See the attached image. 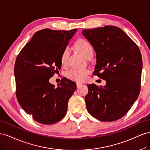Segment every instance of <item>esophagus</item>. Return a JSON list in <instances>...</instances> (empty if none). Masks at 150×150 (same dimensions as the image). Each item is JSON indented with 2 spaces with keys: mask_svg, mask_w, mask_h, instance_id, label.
<instances>
[{
  "mask_svg": "<svg viewBox=\"0 0 150 150\" xmlns=\"http://www.w3.org/2000/svg\"><path fill=\"white\" fill-rule=\"evenodd\" d=\"M82 85L83 84L81 83H76V87L79 88V87H80L81 86V85Z\"/></svg>",
  "mask_w": 150,
  "mask_h": 150,
  "instance_id": "34e87169",
  "label": "esophagus"
}]
</instances>
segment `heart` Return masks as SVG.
I'll use <instances>...</instances> for the list:
<instances>
[{
  "mask_svg": "<svg viewBox=\"0 0 150 150\" xmlns=\"http://www.w3.org/2000/svg\"><path fill=\"white\" fill-rule=\"evenodd\" d=\"M75 46L80 53L83 56L88 58L93 54V49L92 45L84 39H79L76 41ZM70 50L68 48L63 50L60 58V62L63 67H65L68 63V59L70 57ZM90 70L87 68H72L66 73V76L70 80L76 82H83L87 78V75L90 74Z\"/></svg>",
  "mask_w": 150,
  "mask_h": 150,
  "instance_id": "b5f03b06",
  "label": "heart"
}]
</instances>
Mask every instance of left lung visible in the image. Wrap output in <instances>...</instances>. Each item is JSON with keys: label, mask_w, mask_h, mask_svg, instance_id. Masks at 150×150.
Segmentation results:
<instances>
[{"label": "left lung", "mask_w": 150, "mask_h": 150, "mask_svg": "<svg viewBox=\"0 0 150 150\" xmlns=\"http://www.w3.org/2000/svg\"><path fill=\"white\" fill-rule=\"evenodd\" d=\"M82 34L96 53L93 75L106 81L103 87L87 85V110L101 121H116L127 114L139 94L142 71L140 50L116 26L84 29Z\"/></svg>", "instance_id": "obj_1"}]
</instances>
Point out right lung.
<instances>
[{
	"label": "right lung",
	"instance_id": "right-lung-1",
	"mask_svg": "<svg viewBox=\"0 0 150 150\" xmlns=\"http://www.w3.org/2000/svg\"><path fill=\"white\" fill-rule=\"evenodd\" d=\"M76 30L38 31L17 57L14 66L17 99L25 112L38 122L52 125L67 113L68 102L76 89V83L63 78L56 88L49 80L60 69L62 53Z\"/></svg>",
	"mask_w": 150,
	"mask_h": 150
}]
</instances>
